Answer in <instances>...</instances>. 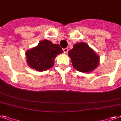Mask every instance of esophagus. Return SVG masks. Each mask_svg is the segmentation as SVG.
Here are the masks:
<instances>
[{
    "instance_id": "obj_1",
    "label": "esophagus",
    "mask_w": 121,
    "mask_h": 121,
    "mask_svg": "<svg viewBox=\"0 0 121 121\" xmlns=\"http://www.w3.org/2000/svg\"><path fill=\"white\" fill-rule=\"evenodd\" d=\"M63 52H64L65 53H66L67 52H68V48H64V49H63Z\"/></svg>"
}]
</instances>
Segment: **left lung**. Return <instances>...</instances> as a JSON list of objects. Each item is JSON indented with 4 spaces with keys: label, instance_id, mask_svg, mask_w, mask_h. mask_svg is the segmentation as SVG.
<instances>
[{
    "label": "left lung",
    "instance_id": "8db88e82",
    "mask_svg": "<svg viewBox=\"0 0 121 121\" xmlns=\"http://www.w3.org/2000/svg\"><path fill=\"white\" fill-rule=\"evenodd\" d=\"M68 55L73 67L79 72H91L99 65V56L83 42L75 44L73 48L70 50Z\"/></svg>",
    "mask_w": 121,
    "mask_h": 121
}]
</instances>
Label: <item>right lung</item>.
Here are the masks:
<instances>
[{
	"mask_svg": "<svg viewBox=\"0 0 121 121\" xmlns=\"http://www.w3.org/2000/svg\"><path fill=\"white\" fill-rule=\"evenodd\" d=\"M61 53L63 50L59 44L43 40L36 47L27 51L26 61L30 67L39 72H43L53 66L55 57Z\"/></svg>",
	"mask_w": 121,
	"mask_h": 121,
	"instance_id": "right-lung-1",
	"label": "right lung"
}]
</instances>
